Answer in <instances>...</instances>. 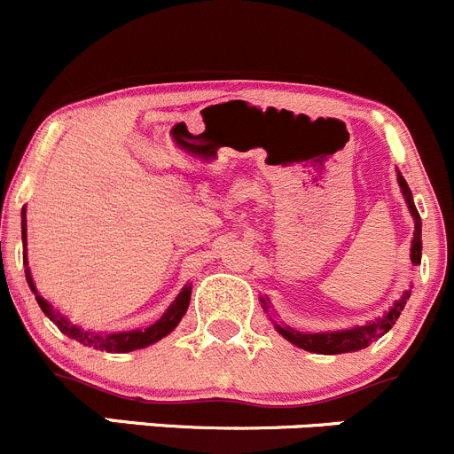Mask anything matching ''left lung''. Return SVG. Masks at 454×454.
<instances>
[{
  "mask_svg": "<svg viewBox=\"0 0 454 454\" xmlns=\"http://www.w3.org/2000/svg\"><path fill=\"white\" fill-rule=\"evenodd\" d=\"M397 184H400L402 195H404L411 215H413L415 219V232H413V241H411V261H413V265H418L422 263V219H419L418 208H415L413 204V195H411L409 184H406V180L402 177L400 171H397ZM409 296H411V290H406L384 316H380V318L375 320H369L367 325H358V327H351V329H340V332L305 333V332H299V329L287 327V325H277V323H274V327H277V332L281 333L286 340H290L292 345L301 347V349L305 351H312V354H325V356L349 354V351L364 349V347H369L371 342L382 338L384 333L395 325V320L400 318ZM261 303H263V309L268 312V301L261 299Z\"/></svg>",
  "mask_w": 454,
  "mask_h": 454,
  "instance_id": "left-lung-1",
  "label": "left lung"
}]
</instances>
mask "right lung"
Wrapping results in <instances>:
<instances>
[{"label":"right lung","instance_id":"add662e5","mask_svg":"<svg viewBox=\"0 0 454 454\" xmlns=\"http://www.w3.org/2000/svg\"><path fill=\"white\" fill-rule=\"evenodd\" d=\"M21 239L26 244V206L21 208ZM24 263L28 265V261L24 259ZM26 278H28V286L30 290L35 292L36 296V303L39 308L43 309V314L61 329L66 336H70L72 340L81 342L85 347H94L98 351H109V354H127V351H134V349H142V347H149L153 342L162 340L164 336L173 332L177 327V323L182 320V316L186 314L189 309V301H191V286L182 287V292L177 294V299L173 301L171 308L162 314V318L155 320L153 325H149L146 329H134V332H116V333H100V332H90V329H81L79 325H72L70 320L66 318L63 314L54 312L52 305L43 299V296L36 292L35 281L30 277V270L26 268Z\"/></svg>","mask_w":454,"mask_h":454}]
</instances>
